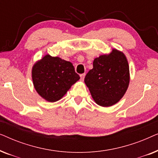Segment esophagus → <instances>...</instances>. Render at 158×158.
I'll return each instance as SVG.
<instances>
[{
  "instance_id": "esophagus-1",
  "label": "esophagus",
  "mask_w": 158,
  "mask_h": 158,
  "mask_svg": "<svg viewBox=\"0 0 158 158\" xmlns=\"http://www.w3.org/2000/svg\"><path fill=\"white\" fill-rule=\"evenodd\" d=\"M85 74H81L80 76H81V81H84V77H85Z\"/></svg>"
}]
</instances>
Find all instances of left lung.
Returning a JSON list of instances; mask_svg holds the SVG:
<instances>
[{"label":"left lung","instance_id":"8db88e82","mask_svg":"<svg viewBox=\"0 0 158 158\" xmlns=\"http://www.w3.org/2000/svg\"><path fill=\"white\" fill-rule=\"evenodd\" d=\"M93 66L84 80L93 99L103 107L116 104L124 96L130 81L126 56L112 49L109 54L95 58Z\"/></svg>","mask_w":158,"mask_h":158}]
</instances>
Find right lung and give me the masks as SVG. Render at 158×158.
Instances as JSON below:
<instances>
[{"label": "right lung", "mask_w": 158, "mask_h": 158, "mask_svg": "<svg viewBox=\"0 0 158 158\" xmlns=\"http://www.w3.org/2000/svg\"><path fill=\"white\" fill-rule=\"evenodd\" d=\"M31 77L36 91L48 102L60 100L80 79L70 62L49 54L34 64Z\"/></svg>", "instance_id": "1"}]
</instances>
